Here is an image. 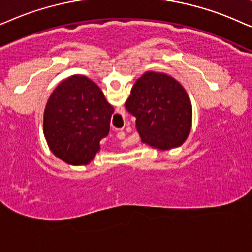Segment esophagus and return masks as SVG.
I'll use <instances>...</instances> for the list:
<instances>
[{"mask_svg":"<svg viewBox=\"0 0 252 252\" xmlns=\"http://www.w3.org/2000/svg\"><path fill=\"white\" fill-rule=\"evenodd\" d=\"M124 136H126V135H124V132H122V131L117 132V138H119V139H123Z\"/></svg>","mask_w":252,"mask_h":252,"instance_id":"esophagus-1","label":"esophagus"}]
</instances>
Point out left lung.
I'll list each match as a JSON object with an SVG mask.
<instances>
[{
    "mask_svg": "<svg viewBox=\"0 0 252 252\" xmlns=\"http://www.w3.org/2000/svg\"><path fill=\"white\" fill-rule=\"evenodd\" d=\"M126 108L136 117L142 143L160 151L183 145L192 126V106L184 87L165 72L146 71L133 84Z\"/></svg>",
    "mask_w": 252,
    "mask_h": 252,
    "instance_id": "obj_1",
    "label": "left lung"
}]
</instances>
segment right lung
Returning <instances> with one entry per match:
<instances>
[{"instance_id":"right-lung-1","label":"right lung","mask_w":252,"mask_h":252,"mask_svg":"<svg viewBox=\"0 0 252 252\" xmlns=\"http://www.w3.org/2000/svg\"><path fill=\"white\" fill-rule=\"evenodd\" d=\"M114 108L96 84L86 76L62 80L43 112V135L56 158L71 166H86L108 135Z\"/></svg>"}]
</instances>
